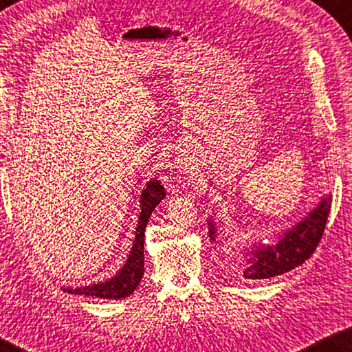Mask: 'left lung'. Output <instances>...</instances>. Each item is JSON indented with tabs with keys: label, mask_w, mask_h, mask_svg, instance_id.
<instances>
[{
	"label": "left lung",
	"mask_w": 352,
	"mask_h": 352,
	"mask_svg": "<svg viewBox=\"0 0 352 352\" xmlns=\"http://www.w3.org/2000/svg\"><path fill=\"white\" fill-rule=\"evenodd\" d=\"M329 209L331 197H323L318 208L280 235L278 244L261 245L252 250L250 256L241 263V276L244 279H267L304 264L320 243ZM209 226L210 239L215 241V226L210 219Z\"/></svg>",
	"instance_id": "1"
}]
</instances>
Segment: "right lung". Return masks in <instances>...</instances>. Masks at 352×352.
Masks as SVG:
<instances>
[{"label": "right lung", "instance_id": "1", "mask_svg": "<svg viewBox=\"0 0 352 352\" xmlns=\"http://www.w3.org/2000/svg\"><path fill=\"white\" fill-rule=\"evenodd\" d=\"M166 197V190L158 180H151L146 184V189L142 192L140 197V218L139 224L135 229V238L133 249L129 252L125 265L122 270L109 280L100 282V284H93L87 287L78 288H64L70 294H85L96 296L100 299H122L126 298L131 293H134L137 285L140 284L144 272V252H143V241H144V229H146L148 219L151 213L155 209V206Z\"/></svg>", "mask_w": 352, "mask_h": 352}]
</instances>
